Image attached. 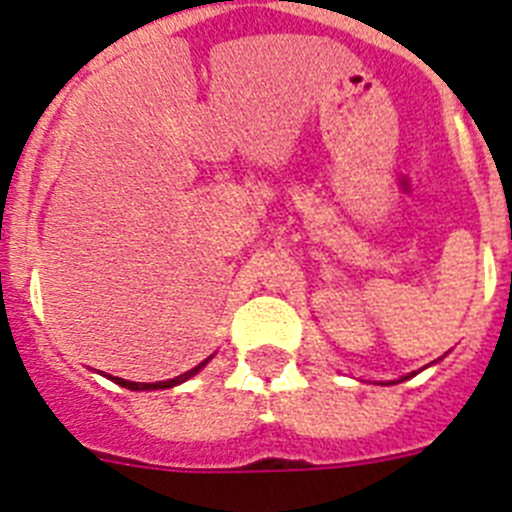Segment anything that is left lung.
Instances as JSON below:
<instances>
[{
  "label": "left lung",
  "instance_id": "left-lung-1",
  "mask_svg": "<svg viewBox=\"0 0 512 512\" xmlns=\"http://www.w3.org/2000/svg\"><path fill=\"white\" fill-rule=\"evenodd\" d=\"M410 377H415V374H408V377H400V379H397V382H405V379H410ZM392 384H395V382H392Z\"/></svg>",
  "mask_w": 512,
  "mask_h": 512
}]
</instances>
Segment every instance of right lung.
I'll use <instances>...</instances> for the list:
<instances>
[{
  "label": "right lung",
  "instance_id": "obj_1",
  "mask_svg": "<svg viewBox=\"0 0 512 512\" xmlns=\"http://www.w3.org/2000/svg\"><path fill=\"white\" fill-rule=\"evenodd\" d=\"M210 359H212V356H210ZM210 359H205V361H202V364H197V366H194V369H189V372L179 374V377L166 379V382H128V379H120V377H107V379H112V382H115V384H120V387H128V390H133V392H143V390H169V387H176V384H182V382H187V379H192L194 374L200 372L202 366H205Z\"/></svg>",
  "mask_w": 512,
  "mask_h": 512
}]
</instances>
